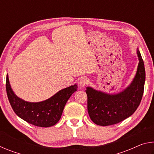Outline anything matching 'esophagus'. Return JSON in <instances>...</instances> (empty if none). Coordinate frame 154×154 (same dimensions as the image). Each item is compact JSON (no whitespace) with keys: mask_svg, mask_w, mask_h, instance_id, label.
Listing matches in <instances>:
<instances>
[{"mask_svg":"<svg viewBox=\"0 0 154 154\" xmlns=\"http://www.w3.org/2000/svg\"><path fill=\"white\" fill-rule=\"evenodd\" d=\"M88 83V80L86 77H82L81 78L79 82V85L80 87H84L85 85H87Z\"/></svg>","mask_w":154,"mask_h":154,"instance_id":"34e87169","label":"esophagus"}]
</instances>
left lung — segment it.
I'll return each instance as SVG.
<instances>
[{
  "label": "left lung",
  "instance_id": "obj_1",
  "mask_svg": "<svg viewBox=\"0 0 154 154\" xmlns=\"http://www.w3.org/2000/svg\"><path fill=\"white\" fill-rule=\"evenodd\" d=\"M137 71L133 81L123 92L110 94L87 87L88 111L94 123L102 126L121 122L132 116L139 106L144 92L145 70L139 49Z\"/></svg>",
  "mask_w": 154,
  "mask_h": 154
}]
</instances>
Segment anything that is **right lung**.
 Segmentation results:
<instances>
[{
	"mask_svg": "<svg viewBox=\"0 0 154 154\" xmlns=\"http://www.w3.org/2000/svg\"><path fill=\"white\" fill-rule=\"evenodd\" d=\"M77 90V85L75 84L60 90L48 100L30 103L15 94L10 85L8 75H7V94L13 110L20 118L38 127H50L58 123L66 102Z\"/></svg>",
	"mask_w": 154,
	"mask_h": 154,
	"instance_id": "1",
	"label": "right lung"
}]
</instances>
